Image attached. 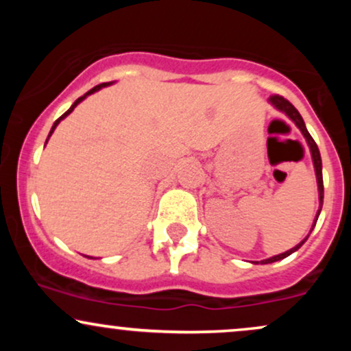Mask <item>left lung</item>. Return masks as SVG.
<instances>
[{
	"instance_id": "left-lung-1",
	"label": "left lung",
	"mask_w": 351,
	"mask_h": 351,
	"mask_svg": "<svg viewBox=\"0 0 351 351\" xmlns=\"http://www.w3.org/2000/svg\"><path fill=\"white\" fill-rule=\"evenodd\" d=\"M271 102H272V106H276L277 108H279V110L285 112V115H287L289 119L293 120V123H295L297 127L300 128V132H302V134H304L305 140H307V143H308V147H310V152H312L313 167H315V173H317L318 196H320V209H322V204H324V176H322V158H320V152H318V147H317L315 140H313V138H312V135L308 134L307 127H305L304 119H302V115L299 114V110H297V108L293 107L292 104L289 102L287 99H284V97H282V95H279V94H274V95H271ZM320 209H318V213H317L315 223H317V219H318V215H320ZM315 223H313V226H315ZM312 229H313V228H312ZM307 237H308V236H307ZM307 237H305V239L302 241L300 244H297L295 247H292L291 251H287V252H284V254H279V256H274V257H271V259H265V261H263V263H261V264L276 263V261H280V259H284V257L291 256L292 252H295L297 249H299L300 245L304 244L305 241H307ZM257 264H259V263H257Z\"/></svg>"
}]
</instances>
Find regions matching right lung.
Listing matches in <instances>:
<instances>
[{
  "instance_id": "right-lung-1",
  "label": "right lung",
  "mask_w": 351,
  "mask_h": 351,
  "mask_svg": "<svg viewBox=\"0 0 351 351\" xmlns=\"http://www.w3.org/2000/svg\"><path fill=\"white\" fill-rule=\"evenodd\" d=\"M106 86H108V84H99V86H95L94 88H90V90H88V92H87V94H84V95H82V97H79L77 100H75V102H74V104H72V107L69 108V110H67V112H66V114H64V115H60V117H59V119H58V120H56V122H54V125H52L51 132H49V136H51V134H52V132H54V128H56V127H58V123L60 122V120H62V119H64V117H67V115H69V114H71V112H72V110H74V107H75V106H77V104H79V102H82V100H84V99H86L88 94H94V92H95V90H99V88H102V87H106ZM46 142H47V140H46Z\"/></svg>"
}]
</instances>
